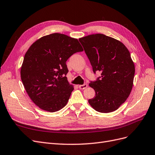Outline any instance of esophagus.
<instances>
[{
    "instance_id": "esophagus-1",
    "label": "esophagus",
    "mask_w": 155,
    "mask_h": 155,
    "mask_svg": "<svg viewBox=\"0 0 155 155\" xmlns=\"http://www.w3.org/2000/svg\"><path fill=\"white\" fill-rule=\"evenodd\" d=\"M87 87V84H84L83 85H78V87L81 89H84Z\"/></svg>"
}]
</instances>
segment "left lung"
Returning <instances> with one entry per match:
<instances>
[{"instance_id":"left-lung-1","label":"left lung","mask_w":155,"mask_h":155,"mask_svg":"<svg viewBox=\"0 0 155 155\" xmlns=\"http://www.w3.org/2000/svg\"><path fill=\"white\" fill-rule=\"evenodd\" d=\"M79 41L94 73L99 71L101 75L89 84L96 93L89 104L99 112L116 110L128 98L133 87L135 66L130 51L121 41L102 34L83 37Z\"/></svg>"}]
</instances>
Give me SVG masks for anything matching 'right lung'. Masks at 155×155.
I'll use <instances>...</instances> for the list:
<instances>
[{
  "mask_svg": "<svg viewBox=\"0 0 155 155\" xmlns=\"http://www.w3.org/2000/svg\"><path fill=\"white\" fill-rule=\"evenodd\" d=\"M82 51L77 39L59 33L41 38L28 49L21 79L28 96L42 110L54 112L67 104L74 89L66 77V61Z\"/></svg>",
  "mask_w": 155,
  "mask_h": 155,
  "instance_id": "obj_1",
  "label": "right lung"
}]
</instances>
